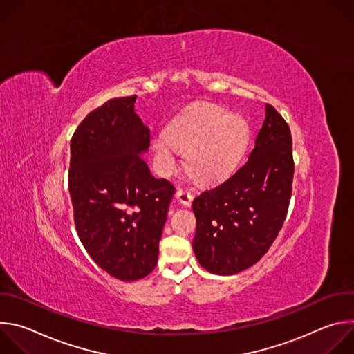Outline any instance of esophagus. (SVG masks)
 Masks as SVG:
<instances>
[{"label":"esophagus","instance_id":"obj_1","mask_svg":"<svg viewBox=\"0 0 354 354\" xmlns=\"http://www.w3.org/2000/svg\"><path fill=\"white\" fill-rule=\"evenodd\" d=\"M175 196H176V198L180 201V203L185 205V206H189V205L192 203V200H193V196H192L186 189H182V187H179V189L176 190Z\"/></svg>","mask_w":354,"mask_h":354}]
</instances>
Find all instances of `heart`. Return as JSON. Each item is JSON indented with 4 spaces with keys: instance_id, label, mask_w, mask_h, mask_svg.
Instances as JSON below:
<instances>
[{
    "instance_id": "heart-1",
    "label": "heart",
    "mask_w": 354,
    "mask_h": 354,
    "mask_svg": "<svg viewBox=\"0 0 354 354\" xmlns=\"http://www.w3.org/2000/svg\"><path fill=\"white\" fill-rule=\"evenodd\" d=\"M249 141V126L213 104H201L179 116L167 136L156 140V157L164 172L176 167V149L186 151V167L203 182L227 176L239 162Z\"/></svg>"
}]
</instances>
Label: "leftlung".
<instances>
[{
    "label": "left lung",
    "instance_id": "obj_1",
    "mask_svg": "<svg viewBox=\"0 0 354 354\" xmlns=\"http://www.w3.org/2000/svg\"><path fill=\"white\" fill-rule=\"evenodd\" d=\"M265 111L248 161L193 200L194 255L214 274H235L257 263L287 217L294 176L291 131L274 106L266 104Z\"/></svg>",
    "mask_w": 354,
    "mask_h": 354
}]
</instances>
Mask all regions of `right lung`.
Wrapping results in <instances>:
<instances>
[{"label":"right lung","instance_id":"1","mask_svg":"<svg viewBox=\"0 0 354 354\" xmlns=\"http://www.w3.org/2000/svg\"><path fill=\"white\" fill-rule=\"evenodd\" d=\"M136 95L89 112L71 138L68 190L78 238L111 276L134 281L158 262L168 206V179L149 174L142 153L149 130L134 113Z\"/></svg>","mask_w":354,"mask_h":354}]
</instances>
